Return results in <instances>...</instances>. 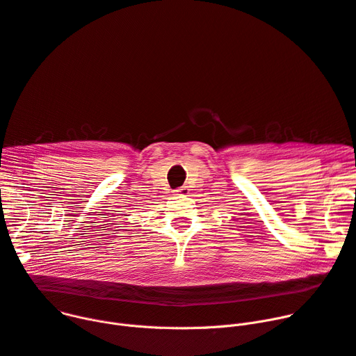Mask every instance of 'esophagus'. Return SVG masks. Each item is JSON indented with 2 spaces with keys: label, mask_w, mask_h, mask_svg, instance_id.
I'll return each instance as SVG.
<instances>
[{
  "label": "esophagus",
  "mask_w": 356,
  "mask_h": 356,
  "mask_svg": "<svg viewBox=\"0 0 356 356\" xmlns=\"http://www.w3.org/2000/svg\"><path fill=\"white\" fill-rule=\"evenodd\" d=\"M173 192H175V195H187L188 188H187V186H183V187L176 188V191H173Z\"/></svg>",
  "instance_id": "esophagus-1"
}]
</instances>
